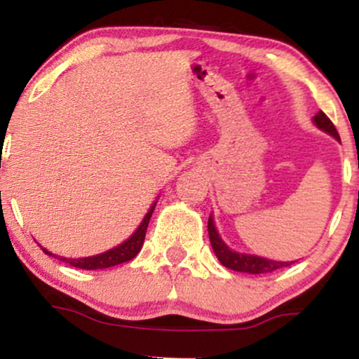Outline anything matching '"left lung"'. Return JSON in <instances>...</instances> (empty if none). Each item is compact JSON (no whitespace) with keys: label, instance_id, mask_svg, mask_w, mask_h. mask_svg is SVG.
<instances>
[{"label":"left lung","instance_id":"obj_1","mask_svg":"<svg viewBox=\"0 0 359 359\" xmlns=\"http://www.w3.org/2000/svg\"><path fill=\"white\" fill-rule=\"evenodd\" d=\"M314 123L317 128L329 133L331 137H334L336 140H339V133H337L336 126L332 125V121L329 119L323 111L314 116ZM208 231H209V240H211V246L216 253V257L226 269L234 270V271H245V273H271V271L283 269V266L292 265L294 262H273V259H266L262 257H253V255H243V253H236V251L229 250L228 246L224 245V241L221 240L219 234H217L216 228H214V221L212 217H209L208 221Z\"/></svg>","mask_w":359,"mask_h":359}]
</instances>
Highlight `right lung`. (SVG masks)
<instances>
[{
  "instance_id": "1",
  "label": "right lung",
  "mask_w": 359,
  "mask_h": 359,
  "mask_svg": "<svg viewBox=\"0 0 359 359\" xmlns=\"http://www.w3.org/2000/svg\"><path fill=\"white\" fill-rule=\"evenodd\" d=\"M156 203L151 205L150 211L147 212V216L143 217L142 224L138 226V229L131 234L130 238L125 243H121V245L116 246V248H111L108 251H104V253L101 255H96V257H88V258H64V257H57V255H52L50 251L45 250L40 246V248L43 250L45 255H50V257H55L59 258L60 262H65L69 263L71 266H76V269H82V270H100V269H109V266H114V265H119V263H125V262H130V259H133L137 255L140 253V250H142L143 246V241H145V234H147V228H148V222H150V217L151 214H154V209H155Z\"/></svg>"
}]
</instances>
